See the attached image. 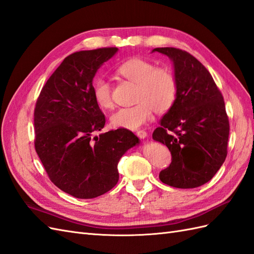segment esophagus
Returning <instances> with one entry per match:
<instances>
[{
	"mask_svg": "<svg viewBox=\"0 0 254 254\" xmlns=\"http://www.w3.org/2000/svg\"><path fill=\"white\" fill-rule=\"evenodd\" d=\"M135 134H137L140 139H144L147 137V133L144 130H138L137 132H135Z\"/></svg>",
	"mask_w": 254,
	"mask_h": 254,
	"instance_id": "1",
	"label": "esophagus"
}]
</instances>
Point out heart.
<instances>
[{
    "label": "heart",
    "mask_w": 254,
    "mask_h": 254,
    "mask_svg": "<svg viewBox=\"0 0 254 254\" xmlns=\"http://www.w3.org/2000/svg\"><path fill=\"white\" fill-rule=\"evenodd\" d=\"M117 75L135 84L132 107L122 108L111 116L115 128L135 130L152 120L153 111L164 114L174 107L178 97V80L169 67L156 66L144 58H131L117 66ZM92 96L99 107L113 108L112 89L107 79L97 78L92 84Z\"/></svg>",
    "instance_id": "heart-1"
}]
</instances>
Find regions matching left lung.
<instances>
[{
	"mask_svg": "<svg viewBox=\"0 0 254 254\" xmlns=\"http://www.w3.org/2000/svg\"><path fill=\"white\" fill-rule=\"evenodd\" d=\"M153 52L174 61L177 100L153 132L171 153V164L159 172L160 181L193 189L211 180L227 155L230 122L223 96L211 74L193 55L175 47Z\"/></svg>",
	"mask_w": 254,
	"mask_h": 254,
	"instance_id": "obj_1",
	"label": "left lung"
}]
</instances>
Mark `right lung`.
<instances>
[{
  "label": "right lung",
  "mask_w": 254,
  "mask_h": 254,
  "mask_svg": "<svg viewBox=\"0 0 254 254\" xmlns=\"http://www.w3.org/2000/svg\"><path fill=\"white\" fill-rule=\"evenodd\" d=\"M116 52L102 47L69 55L35 103V151L51 181L76 198H95L112 190L121 157L139 142L124 128L92 138L106 124L92 96V78Z\"/></svg>",
  "instance_id": "right-lung-1"
}]
</instances>
